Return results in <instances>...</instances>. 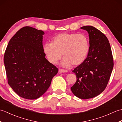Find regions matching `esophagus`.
Masks as SVG:
<instances>
[{
    "label": "esophagus",
    "mask_w": 122,
    "mask_h": 122,
    "mask_svg": "<svg viewBox=\"0 0 122 122\" xmlns=\"http://www.w3.org/2000/svg\"><path fill=\"white\" fill-rule=\"evenodd\" d=\"M59 73H66V72H68V71L63 69H59Z\"/></svg>",
    "instance_id": "obj_1"
}]
</instances>
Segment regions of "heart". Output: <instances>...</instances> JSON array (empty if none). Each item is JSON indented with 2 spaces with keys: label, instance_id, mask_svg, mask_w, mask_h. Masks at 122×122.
Wrapping results in <instances>:
<instances>
[{
  "label": "heart",
  "instance_id": "b5f03b06",
  "mask_svg": "<svg viewBox=\"0 0 122 122\" xmlns=\"http://www.w3.org/2000/svg\"><path fill=\"white\" fill-rule=\"evenodd\" d=\"M90 50L89 39L86 35L77 33H61L46 43L43 51L48 60L56 64L62 58L61 65L64 67L77 66L86 60Z\"/></svg>",
  "mask_w": 122,
  "mask_h": 122
}]
</instances>
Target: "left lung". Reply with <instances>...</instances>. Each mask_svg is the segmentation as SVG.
<instances>
[{"instance_id": "1", "label": "left lung", "mask_w": 122, "mask_h": 122, "mask_svg": "<svg viewBox=\"0 0 122 122\" xmlns=\"http://www.w3.org/2000/svg\"><path fill=\"white\" fill-rule=\"evenodd\" d=\"M81 29L89 33L90 50L84 62L72 71L77 79L71 90L76 97L88 99L99 95L107 87L113 68V58L105 35L91 25Z\"/></svg>"}]
</instances>
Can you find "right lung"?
<instances>
[{
  "instance_id": "add662e5",
  "label": "right lung",
  "mask_w": 122,
  "mask_h": 122,
  "mask_svg": "<svg viewBox=\"0 0 122 122\" xmlns=\"http://www.w3.org/2000/svg\"><path fill=\"white\" fill-rule=\"evenodd\" d=\"M42 30L22 28L10 40L4 54L8 83L20 97L35 100L45 93L58 69L45 58Z\"/></svg>"
}]
</instances>
